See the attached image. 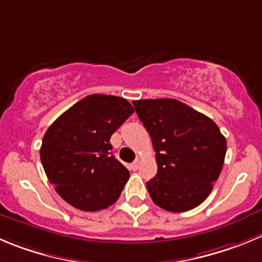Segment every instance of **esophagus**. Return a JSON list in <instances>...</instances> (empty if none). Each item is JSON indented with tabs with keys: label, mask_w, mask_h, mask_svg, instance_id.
Instances as JSON below:
<instances>
[{
	"label": "esophagus",
	"mask_w": 262,
	"mask_h": 262,
	"mask_svg": "<svg viewBox=\"0 0 262 262\" xmlns=\"http://www.w3.org/2000/svg\"><path fill=\"white\" fill-rule=\"evenodd\" d=\"M138 168H139V161H135V162H133V163L129 164V170L136 171Z\"/></svg>",
	"instance_id": "esophagus-1"
}]
</instances>
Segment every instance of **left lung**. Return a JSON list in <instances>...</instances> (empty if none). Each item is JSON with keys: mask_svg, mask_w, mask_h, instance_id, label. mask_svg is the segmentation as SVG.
<instances>
[{"mask_svg": "<svg viewBox=\"0 0 262 262\" xmlns=\"http://www.w3.org/2000/svg\"><path fill=\"white\" fill-rule=\"evenodd\" d=\"M156 150L158 172L146 183L150 198L185 212L210 195L223 170L226 139L207 116L175 99L133 101Z\"/></svg>", "mask_w": 262, "mask_h": 262, "instance_id": "left-lung-1", "label": "left lung"}]
</instances>
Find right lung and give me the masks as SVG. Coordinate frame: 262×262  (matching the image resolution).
Returning a JSON list of instances; mask_svg holds the SVG:
<instances>
[{
  "label": "right lung",
  "instance_id": "right-lung-1",
  "mask_svg": "<svg viewBox=\"0 0 262 262\" xmlns=\"http://www.w3.org/2000/svg\"><path fill=\"white\" fill-rule=\"evenodd\" d=\"M134 113L123 98L94 94L64 112L42 140V166L55 190L81 211L108 208L129 178L112 156L111 136Z\"/></svg>",
  "mask_w": 262,
  "mask_h": 262
}]
</instances>
